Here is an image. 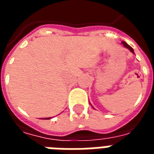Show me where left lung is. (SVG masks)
I'll return each instance as SVG.
<instances>
[{
    "label": "left lung",
    "mask_w": 154,
    "mask_h": 154,
    "mask_svg": "<svg viewBox=\"0 0 154 154\" xmlns=\"http://www.w3.org/2000/svg\"><path fill=\"white\" fill-rule=\"evenodd\" d=\"M121 44H123V46H124V47L126 48H128V49H129V50L130 51L131 53H133V54H134V49H133L132 48L130 47V46H129V44H127V43H125V42H124V41H122V42H121ZM92 108H93V109H95V108H94L93 106H92Z\"/></svg>",
    "instance_id": "obj_1"
}]
</instances>
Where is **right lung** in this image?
Here are the masks:
<instances>
[{"instance_id": "right-lung-1", "label": "right lung", "mask_w": 154, "mask_h": 154, "mask_svg": "<svg viewBox=\"0 0 154 154\" xmlns=\"http://www.w3.org/2000/svg\"><path fill=\"white\" fill-rule=\"evenodd\" d=\"M51 118H52V117H48V118H44V119H51Z\"/></svg>"}]
</instances>
